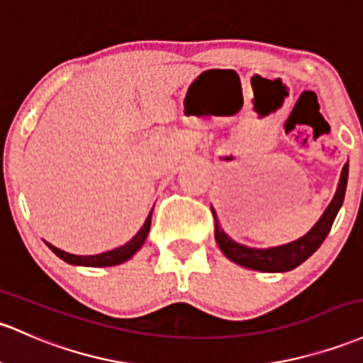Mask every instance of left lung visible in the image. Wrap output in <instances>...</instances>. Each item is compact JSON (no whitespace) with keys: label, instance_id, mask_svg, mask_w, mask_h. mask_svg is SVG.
<instances>
[{"label":"left lung","instance_id":"left-lung-1","mask_svg":"<svg viewBox=\"0 0 363 363\" xmlns=\"http://www.w3.org/2000/svg\"><path fill=\"white\" fill-rule=\"evenodd\" d=\"M346 184H348V162L345 163L343 170H341L340 182H337V189L333 201L324 210L317 224L305 236L298 238L296 241L286 242V245L281 246H272V248H252V246L241 245V242H236L227 236L224 229L218 224L217 213L212 208L215 218V241H217L218 248L222 250V253L230 262L246 267V269L260 270V272H288V270L296 269L298 265L303 264L306 258L312 257L318 250V246L328 238L334 218H336L345 201Z\"/></svg>","mask_w":363,"mask_h":363}]
</instances>
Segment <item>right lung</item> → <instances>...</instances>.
<instances>
[{"mask_svg": "<svg viewBox=\"0 0 363 363\" xmlns=\"http://www.w3.org/2000/svg\"><path fill=\"white\" fill-rule=\"evenodd\" d=\"M153 208H155V205H153ZM153 208H151L150 215L146 217L145 224H143L141 229H139V233L136 234V236H134L129 242H125L123 246H118V248L110 250V252L99 253V255H86V257H82V255H72V253L63 252V250H60V248H57V246L51 245V242H46V245H48V248L57 255L58 258H62L63 262H67V264H70V265L111 267V265L123 264V262H127L129 258H133L134 253H138V250L145 245L146 238H148V233H150V227H151V213H153Z\"/></svg>", "mask_w": 363, "mask_h": 363, "instance_id": "1", "label": "right lung"}]
</instances>
